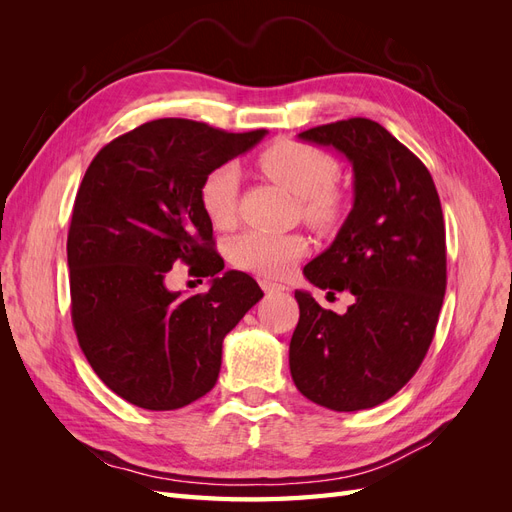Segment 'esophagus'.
<instances>
[{
    "instance_id": "34e87169",
    "label": "esophagus",
    "mask_w": 512,
    "mask_h": 512,
    "mask_svg": "<svg viewBox=\"0 0 512 512\" xmlns=\"http://www.w3.org/2000/svg\"><path fill=\"white\" fill-rule=\"evenodd\" d=\"M258 284H260V288L265 290L267 294H271V292H284V290H286V286H282V284H275L273 280H269V277H262V280H260Z\"/></svg>"
}]
</instances>
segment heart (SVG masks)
Instances as JSON below:
<instances>
[{
    "label": "heart",
    "mask_w": 512,
    "mask_h": 512,
    "mask_svg": "<svg viewBox=\"0 0 512 512\" xmlns=\"http://www.w3.org/2000/svg\"><path fill=\"white\" fill-rule=\"evenodd\" d=\"M258 166L275 183L301 198L303 215L316 226H329L342 209L335 183L339 164L318 147L282 138L258 153ZM241 190L239 168L226 162L211 168L198 190L200 209L215 228L235 222ZM301 235H277L267 230H245L228 243V258L235 267L269 277L286 275L305 254Z\"/></svg>",
    "instance_id": "heart-1"
}]
</instances>
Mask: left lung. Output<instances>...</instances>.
<instances>
[{
	"instance_id": "8db88e82",
	"label": "left lung",
	"mask_w": 512,
	"mask_h": 512,
	"mask_svg": "<svg viewBox=\"0 0 512 512\" xmlns=\"http://www.w3.org/2000/svg\"><path fill=\"white\" fill-rule=\"evenodd\" d=\"M354 170V205L327 252L303 269L318 288L348 290L344 316L294 290L290 339L297 389L335 412L374 408L421 367L446 292V235L427 166L380 123L352 117L305 130Z\"/></svg>"
}]
</instances>
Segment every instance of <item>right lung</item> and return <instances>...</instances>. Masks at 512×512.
Masks as SVG:
<instances>
[{
  "label": "right lung",
  "instance_id": "obj_1",
  "mask_svg": "<svg viewBox=\"0 0 512 512\" xmlns=\"http://www.w3.org/2000/svg\"><path fill=\"white\" fill-rule=\"evenodd\" d=\"M265 134L156 119L104 145L87 168L68 230L72 324L98 378L138 408L177 410L207 395L226 333L262 299L247 273L220 275L198 190ZM179 261L212 288L170 293L163 282Z\"/></svg>",
  "mask_w": 512,
  "mask_h": 512
}]
</instances>
